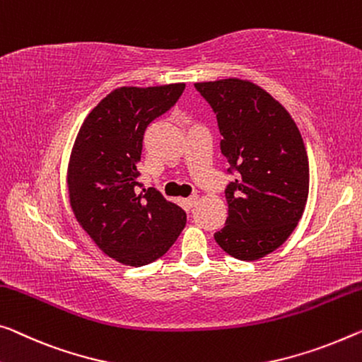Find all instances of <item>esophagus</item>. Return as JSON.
Here are the masks:
<instances>
[{"instance_id":"34e87169","label":"esophagus","mask_w":362,"mask_h":362,"mask_svg":"<svg viewBox=\"0 0 362 362\" xmlns=\"http://www.w3.org/2000/svg\"><path fill=\"white\" fill-rule=\"evenodd\" d=\"M197 202H199V196H191V197L185 199V205H186L187 209H192V207H196Z\"/></svg>"}]
</instances>
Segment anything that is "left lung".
Returning a JSON list of instances; mask_svg holds the SVG:
<instances>
[{
  "label": "left lung",
  "mask_w": 362,
  "mask_h": 362,
  "mask_svg": "<svg viewBox=\"0 0 362 362\" xmlns=\"http://www.w3.org/2000/svg\"><path fill=\"white\" fill-rule=\"evenodd\" d=\"M218 121L220 148L236 180L226 186V225L215 241L239 260H257L298 226L309 196L301 132L280 102L251 81L197 82Z\"/></svg>",
  "instance_id": "1"
}]
</instances>
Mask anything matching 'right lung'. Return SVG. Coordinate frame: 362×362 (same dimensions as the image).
Segmentation results:
<instances>
[{"instance_id": "add662e5", "label": "right lung", "mask_w": 362, "mask_h": 362, "mask_svg": "<svg viewBox=\"0 0 362 362\" xmlns=\"http://www.w3.org/2000/svg\"><path fill=\"white\" fill-rule=\"evenodd\" d=\"M185 87L180 82L115 88L88 113L72 146V212L93 243L124 265L142 267L162 257L186 226L185 210L157 189L136 191L144 132Z\"/></svg>"}]
</instances>
